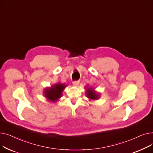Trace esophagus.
<instances>
[{"label":"esophagus","instance_id":"esophagus-1","mask_svg":"<svg viewBox=\"0 0 153 153\" xmlns=\"http://www.w3.org/2000/svg\"><path fill=\"white\" fill-rule=\"evenodd\" d=\"M79 81H73L72 82V84H73L74 85H78L79 84Z\"/></svg>","mask_w":153,"mask_h":153}]
</instances>
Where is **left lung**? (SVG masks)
<instances>
[{
    "label": "left lung",
    "instance_id": "1",
    "mask_svg": "<svg viewBox=\"0 0 153 153\" xmlns=\"http://www.w3.org/2000/svg\"><path fill=\"white\" fill-rule=\"evenodd\" d=\"M86 95L87 98H89V99L92 100H97L99 97L100 95L98 94L97 92L95 91L94 89H93L92 88H87L86 89Z\"/></svg>",
    "mask_w": 153,
    "mask_h": 153
}]
</instances>
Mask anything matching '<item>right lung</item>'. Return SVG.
Returning a JSON list of instances; mask_svg holds the SVG:
<instances>
[{
	"mask_svg": "<svg viewBox=\"0 0 153 153\" xmlns=\"http://www.w3.org/2000/svg\"><path fill=\"white\" fill-rule=\"evenodd\" d=\"M67 85L58 83L47 88L44 91L45 97L50 102H55L62 97V93Z\"/></svg>",
	"mask_w": 153,
	"mask_h": 153,
	"instance_id": "1",
	"label": "right lung"
}]
</instances>
